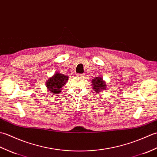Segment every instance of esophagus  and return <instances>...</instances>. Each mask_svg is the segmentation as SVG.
I'll return each mask as SVG.
<instances>
[{
  "label": "esophagus",
  "instance_id": "esophagus-1",
  "mask_svg": "<svg viewBox=\"0 0 157 157\" xmlns=\"http://www.w3.org/2000/svg\"><path fill=\"white\" fill-rule=\"evenodd\" d=\"M76 76L78 78H84L85 75L83 74H76Z\"/></svg>",
  "mask_w": 157,
  "mask_h": 157
}]
</instances>
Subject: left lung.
I'll return each instance as SVG.
<instances>
[{
	"mask_svg": "<svg viewBox=\"0 0 157 157\" xmlns=\"http://www.w3.org/2000/svg\"><path fill=\"white\" fill-rule=\"evenodd\" d=\"M93 88L94 90H96V92H100V90H103L106 88L105 82L103 81V79L98 76L95 77L92 80Z\"/></svg>",
	"mask_w": 157,
	"mask_h": 157,
	"instance_id": "8db88e82",
	"label": "left lung"
}]
</instances>
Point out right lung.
I'll use <instances>...</instances> for the list:
<instances>
[{
  "label": "right lung",
  "instance_id": "obj_1",
  "mask_svg": "<svg viewBox=\"0 0 157 157\" xmlns=\"http://www.w3.org/2000/svg\"><path fill=\"white\" fill-rule=\"evenodd\" d=\"M68 76H65L60 73H56V74L48 80L46 82V86L48 89L51 93L54 94H58L62 91V87L67 81Z\"/></svg>",
  "mask_w": 157,
  "mask_h": 157
}]
</instances>
